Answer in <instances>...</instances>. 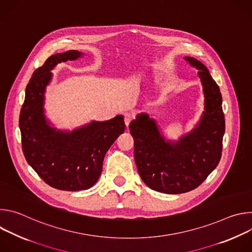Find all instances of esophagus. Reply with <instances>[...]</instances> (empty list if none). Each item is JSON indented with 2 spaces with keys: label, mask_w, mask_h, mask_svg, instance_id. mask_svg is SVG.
<instances>
[{
  "label": "esophagus",
  "mask_w": 252,
  "mask_h": 252,
  "mask_svg": "<svg viewBox=\"0 0 252 252\" xmlns=\"http://www.w3.org/2000/svg\"><path fill=\"white\" fill-rule=\"evenodd\" d=\"M132 119H133V115L131 113H126L125 114V123H126V126H129V124L132 121Z\"/></svg>",
  "instance_id": "esophagus-1"
}]
</instances>
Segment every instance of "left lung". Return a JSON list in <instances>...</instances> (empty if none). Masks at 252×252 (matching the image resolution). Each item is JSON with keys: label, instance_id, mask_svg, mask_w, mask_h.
<instances>
[{"label": "left lung", "instance_id": "1", "mask_svg": "<svg viewBox=\"0 0 252 252\" xmlns=\"http://www.w3.org/2000/svg\"><path fill=\"white\" fill-rule=\"evenodd\" d=\"M185 60L198 69L204 96V111L194 127L179 139L171 140L147 113L138 114L129 124L139 176L150 189L167 194L196 189L218 166L225 129L219 86L201 62L191 57Z\"/></svg>", "mask_w": 252, "mask_h": 252}]
</instances>
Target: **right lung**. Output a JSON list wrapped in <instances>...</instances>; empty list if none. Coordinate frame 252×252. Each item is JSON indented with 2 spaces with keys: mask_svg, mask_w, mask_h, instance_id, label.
Wrapping results in <instances>:
<instances>
[{
  "mask_svg": "<svg viewBox=\"0 0 252 252\" xmlns=\"http://www.w3.org/2000/svg\"><path fill=\"white\" fill-rule=\"evenodd\" d=\"M85 54L70 50L51 56L37 68L26 88L19 126L28 163L43 181L61 190L89 189L97 182L106 152L124 133V116L104 122L93 121L73 130L58 129L45 115V94L60 63Z\"/></svg>",
  "mask_w": 252,
  "mask_h": 252,
  "instance_id": "obj_1",
  "label": "right lung"
}]
</instances>
